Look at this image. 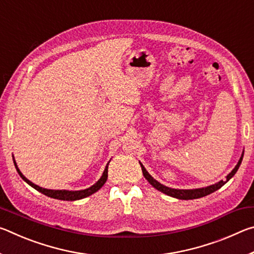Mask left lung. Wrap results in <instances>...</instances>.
I'll use <instances>...</instances> for the list:
<instances>
[{
	"mask_svg": "<svg viewBox=\"0 0 254 254\" xmlns=\"http://www.w3.org/2000/svg\"><path fill=\"white\" fill-rule=\"evenodd\" d=\"M243 154H244V150L242 151V154H241V158H240L239 162L236 163V166L234 167V169L226 176V178L224 180H220L218 183L214 184V185H210V186H207V187L195 188V189H176V188L167 187V186H165V185H162L159 182H157V180L154 179L152 176L148 173L147 169L144 168V166L141 162H140V166H141V169H142L144 178L148 180L149 184L151 185L152 187H154L156 189H158V190H160L161 192H163V194H166L168 196L175 197V198H178V199H186L187 200V199H196V198H200V197L207 196L209 194H212V192L216 191L217 189H220L222 186H224V185L227 182H229V180L236 174V171H238L241 162H242Z\"/></svg>",
	"mask_w": 254,
	"mask_h": 254,
	"instance_id": "obj_1",
	"label": "left lung"
}]
</instances>
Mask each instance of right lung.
<instances>
[{
    "instance_id": "1",
    "label": "right lung",
    "mask_w": 254,
    "mask_h": 254,
    "mask_svg": "<svg viewBox=\"0 0 254 254\" xmlns=\"http://www.w3.org/2000/svg\"><path fill=\"white\" fill-rule=\"evenodd\" d=\"M110 161L106 163L105 169H104V171H103V175L101 176V178L98 179L95 184L92 185L91 187H88L86 189H81V190H66V189L42 188L40 186H38V185L33 184L32 182H30L28 178L24 177L23 174L21 173L20 169L18 168V165H16V162L14 160V157H13V162H14L15 169H16V171H18V174L20 175V177L22 178L25 183L29 184L30 186L33 187L34 189H37L38 191H40L41 194H44V195L48 196V197H51V198L60 199V200H78V199H81V198H85V197L91 196L92 194H94V192H96L98 189H101L103 187V185H104L106 183V180H107V169H109Z\"/></svg>"
}]
</instances>
